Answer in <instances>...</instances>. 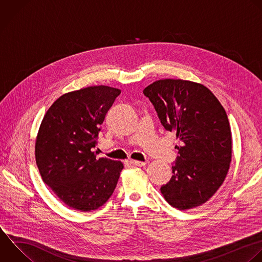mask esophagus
I'll return each mask as SVG.
<instances>
[{"label":"esophagus","mask_w":262,"mask_h":262,"mask_svg":"<svg viewBox=\"0 0 262 262\" xmlns=\"http://www.w3.org/2000/svg\"><path fill=\"white\" fill-rule=\"evenodd\" d=\"M129 163L134 165V166H139V167L145 166V162H140V161H135V160H130Z\"/></svg>","instance_id":"34e87169"}]
</instances>
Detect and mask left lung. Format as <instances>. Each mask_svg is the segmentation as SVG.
<instances>
[{"label":"left lung","instance_id":"left-lung-1","mask_svg":"<svg viewBox=\"0 0 262 262\" xmlns=\"http://www.w3.org/2000/svg\"><path fill=\"white\" fill-rule=\"evenodd\" d=\"M161 124L174 130L180 146L172 177L162 185L166 201L179 210L206 203L225 179L231 161V133L223 106L204 85L165 79L143 90Z\"/></svg>","mask_w":262,"mask_h":262}]
</instances>
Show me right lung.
Masks as SVG:
<instances>
[{"mask_svg":"<svg viewBox=\"0 0 262 262\" xmlns=\"http://www.w3.org/2000/svg\"><path fill=\"white\" fill-rule=\"evenodd\" d=\"M121 90L93 86L60 96L47 111L36 140L43 181L69 207L96 210L113 194L120 161L96 158L93 148L106 113Z\"/></svg>","mask_w":262,"mask_h":262,"instance_id":"right-lung-1","label":"right lung"}]
</instances>
